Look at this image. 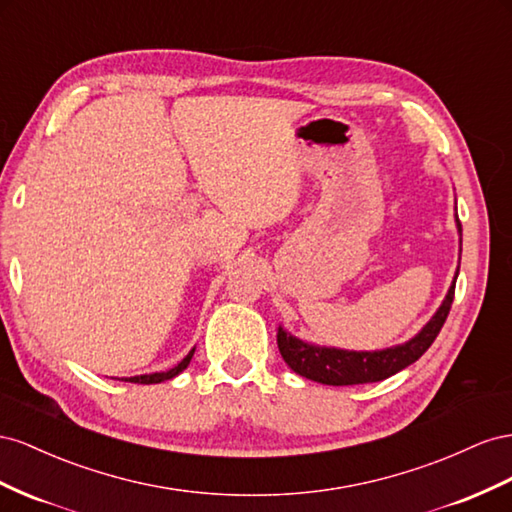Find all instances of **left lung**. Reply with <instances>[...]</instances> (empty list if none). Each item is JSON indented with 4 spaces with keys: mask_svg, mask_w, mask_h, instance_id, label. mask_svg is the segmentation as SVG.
I'll list each match as a JSON object with an SVG mask.
<instances>
[{
    "mask_svg": "<svg viewBox=\"0 0 512 512\" xmlns=\"http://www.w3.org/2000/svg\"><path fill=\"white\" fill-rule=\"evenodd\" d=\"M457 229L461 233L459 218ZM455 281H452L440 309H437L435 315L427 321V326L422 328L414 339L405 341L403 345L379 349V352H349V349L319 347L313 343L300 341L294 334H289L285 328L279 326V334H276L279 352L291 371L306 379H313V382L319 384L354 386L382 382V379L410 367L412 362H416L431 347L450 313V304L452 298H455Z\"/></svg>",
    "mask_w": 512,
    "mask_h": 512,
    "instance_id": "left-lung-1",
    "label": "left lung"
}]
</instances>
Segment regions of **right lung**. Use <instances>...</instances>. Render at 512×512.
<instances>
[{"instance_id":"1","label":"right lung","mask_w":512,"mask_h":512,"mask_svg":"<svg viewBox=\"0 0 512 512\" xmlns=\"http://www.w3.org/2000/svg\"><path fill=\"white\" fill-rule=\"evenodd\" d=\"M195 354V347L191 349V352L186 354V358H182L178 364H175L173 369L169 371H160V373H145V375H135V377H124V382H133V384H160V382H167V379L180 375L188 364H191V358Z\"/></svg>"}]
</instances>
